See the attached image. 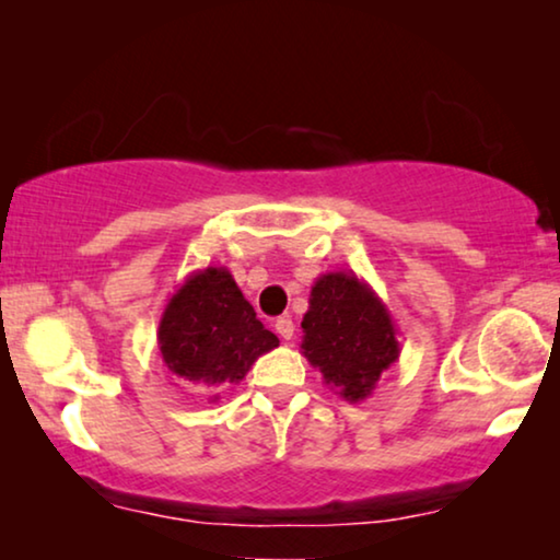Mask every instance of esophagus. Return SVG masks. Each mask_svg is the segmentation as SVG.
Listing matches in <instances>:
<instances>
[{
    "instance_id": "34e87169",
    "label": "esophagus",
    "mask_w": 560,
    "mask_h": 560,
    "mask_svg": "<svg viewBox=\"0 0 560 560\" xmlns=\"http://www.w3.org/2000/svg\"><path fill=\"white\" fill-rule=\"evenodd\" d=\"M275 331L280 334V339H282V341H290V339H293V334H295V324H293V318L282 316V318L275 320Z\"/></svg>"
}]
</instances>
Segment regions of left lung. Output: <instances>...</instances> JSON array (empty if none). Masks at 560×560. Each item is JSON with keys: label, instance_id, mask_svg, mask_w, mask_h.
Returning <instances> with one entry per match:
<instances>
[{"label": "left lung", "instance_id": "obj_1", "mask_svg": "<svg viewBox=\"0 0 560 560\" xmlns=\"http://www.w3.org/2000/svg\"><path fill=\"white\" fill-rule=\"evenodd\" d=\"M301 354L347 402L374 393L382 372L400 359L387 305L354 272H326L311 288Z\"/></svg>", "mask_w": 560, "mask_h": 560}]
</instances>
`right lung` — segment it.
Masks as SVG:
<instances>
[{
    "label": "right lung",
    "instance_id": "obj_1",
    "mask_svg": "<svg viewBox=\"0 0 560 560\" xmlns=\"http://www.w3.org/2000/svg\"><path fill=\"white\" fill-rule=\"evenodd\" d=\"M280 347L226 267L190 272L167 298L158 349L175 377L206 389L211 402L247 377L259 357Z\"/></svg>",
    "mask_w": 560,
    "mask_h": 560
}]
</instances>
